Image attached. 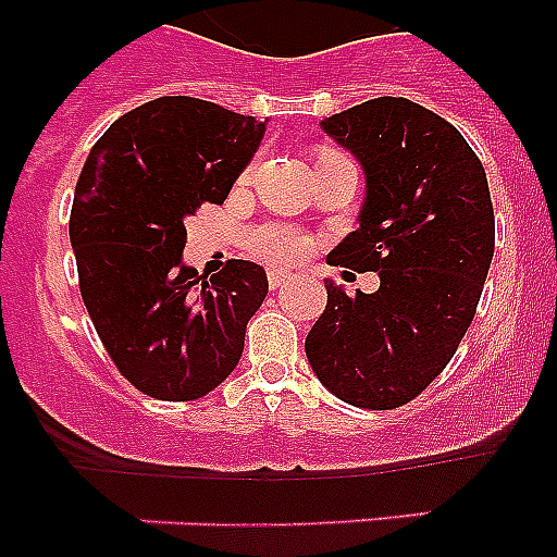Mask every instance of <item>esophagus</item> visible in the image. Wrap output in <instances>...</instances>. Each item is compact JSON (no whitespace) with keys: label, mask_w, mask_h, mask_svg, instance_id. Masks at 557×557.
<instances>
[{"label":"esophagus","mask_w":557,"mask_h":557,"mask_svg":"<svg viewBox=\"0 0 557 557\" xmlns=\"http://www.w3.org/2000/svg\"><path fill=\"white\" fill-rule=\"evenodd\" d=\"M287 278H289V273H284V270H278V268H270V270H268V284H270V289H278L284 282H287Z\"/></svg>","instance_id":"34e87169"}]
</instances>
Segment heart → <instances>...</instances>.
<instances>
[{"instance_id": "1", "label": "heart", "mask_w": 557, "mask_h": 557, "mask_svg": "<svg viewBox=\"0 0 557 557\" xmlns=\"http://www.w3.org/2000/svg\"><path fill=\"white\" fill-rule=\"evenodd\" d=\"M250 248L268 262H295L307 253V239L298 231L284 228V225H264V228L250 234Z\"/></svg>"}]
</instances>
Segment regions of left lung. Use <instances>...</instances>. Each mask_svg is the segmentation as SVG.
I'll return each instance as SVG.
<instances>
[{"label": "left lung", "instance_id": "8db88e82", "mask_svg": "<svg viewBox=\"0 0 557 557\" xmlns=\"http://www.w3.org/2000/svg\"><path fill=\"white\" fill-rule=\"evenodd\" d=\"M366 172L359 228L332 264L379 273L376 293L329 301L307 334L321 385L346 405L393 410L426 391L471 326L494 259L485 170L455 125L405 97H379L321 122Z\"/></svg>", "mask_w": 557, "mask_h": 557}]
</instances>
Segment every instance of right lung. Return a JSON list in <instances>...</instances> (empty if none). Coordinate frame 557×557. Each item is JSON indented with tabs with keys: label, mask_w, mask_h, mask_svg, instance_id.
Segmentation results:
<instances>
[{
	"label": "right lung",
	"mask_w": 557,
	"mask_h": 557,
	"mask_svg": "<svg viewBox=\"0 0 557 557\" xmlns=\"http://www.w3.org/2000/svg\"><path fill=\"white\" fill-rule=\"evenodd\" d=\"M264 122L198 97H159L100 136L69 218L81 295L133 387L191 401L231 376L268 273L231 259L211 278L184 264V220L223 203Z\"/></svg>",
	"instance_id": "right-lung-1"
}]
</instances>
